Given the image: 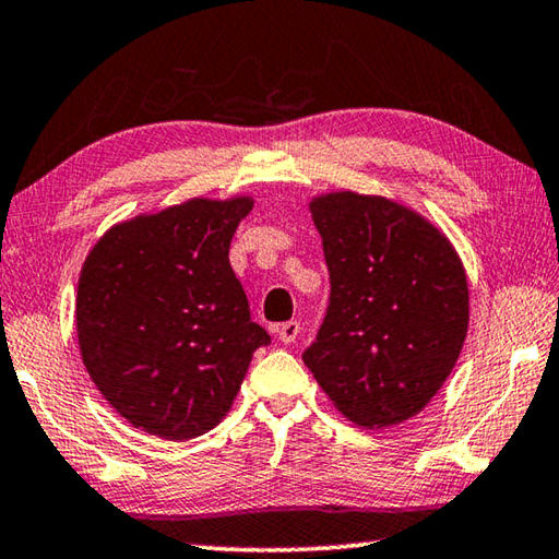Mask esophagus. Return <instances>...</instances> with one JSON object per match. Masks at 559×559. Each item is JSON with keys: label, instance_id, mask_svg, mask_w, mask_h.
I'll list each match as a JSON object with an SVG mask.
<instances>
[{"label": "esophagus", "instance_id": "esophagus-1", "mask_svg": "<svg viewBox=\"0 0 559 559\" xmlns=\"http://www.w3.org/2000/svg\"><path fill=\"white\" fill-rule=\"evenodd\" d=\"M277 335H280V341H282L284 345L297 343V338L301 335V323H299V321H287V323H282L280 329H277Z\"/></svg>", "mask_w": 559, "mask_h": 559}]
</instances>
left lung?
Here are the masks:
<instances>
[{"label":"left lung","instance_id":"8db88e82","mask_svg":"<svg viewBox=\"0 0 559 559\" xmlns=\"http://www.w3.org/2000/svg\"><path fill=\"white\" fill-rule=\"evenodd\" d=\"M309 212L331 307L304 365L355 426L404 424L438 394L465 345V265L443 230L396 199L341 189L311 197Z\"/></svg>","mask_w":559,"mask_h":559}]
</instances>
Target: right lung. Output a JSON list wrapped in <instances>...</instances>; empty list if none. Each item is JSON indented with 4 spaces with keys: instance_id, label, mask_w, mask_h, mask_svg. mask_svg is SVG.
I'll use <instances>...</instances> for the list:
<instances>
[{
    "instance_id": "1",
    "label": "right lung",
    "mask_w": 559,
    "mask_h": 559,
    "mask_svg": "<svg viewBox=\"0 0 559 559\" xmlns=\"http://www.w3.org/2000/svg\"><path fill=\"white\" fill-rule=\"evenodd\" d=\"M255 199L192 197L114 224L84 258L75 297L82 362L133 428L189 440L221 424L252 353L270 343L250 321L228 262Z\"/></svg>"
}]
</instances>
